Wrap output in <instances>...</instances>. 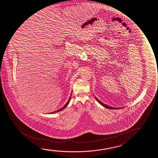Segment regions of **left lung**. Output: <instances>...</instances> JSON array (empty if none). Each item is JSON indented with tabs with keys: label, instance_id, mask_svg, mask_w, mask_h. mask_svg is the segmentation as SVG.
Returning <instances> with one entry per match:
<instances>
[{
	"label": "left lung",
	"instance_id": "8db88e82",
	"mask_svg": "<svg viewBox=\"0 0 158 158\" xmlns=\"http://www.w3.org/2000/svg\"><path fill=\"white\" fill-rule=\"evenodd\" d=\"M95 99L97 100V101L99 103H100V104H101L102 105V106H104V107H105V108H108V109H114V110H117V109H120V108H115V107H110V106H108V105H105V104H104V103H102V102H100V100H99L97 98H95Z\"/></svg>",
	"mask_w": 158,
	"mask_h": 158
}]
</instances>
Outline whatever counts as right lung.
<instances>
[{
	"instance_id": "add662e5",
	"label": "right lung",
	"mask_w": 158,
	"mask_h": 158,
	"mask_svg": "<svg viewBox=\"0 0 158 158\" xmlns=\"http://www.w3.org/2000/svg\"><path fill=\"white\" fill-rule=\"evenodd\" d=\"M71 95H70V97H69V100H68V102H67V103L66 104H65V106H64L63 107H62V108H60V109H59V110H56V111H55V112H52L50 113H49V114H53V113H56L58 112H59V111H61V110H64L66 107H67V105H69V101H70V99H71Z\"/></svg>"
}]
</instances>
